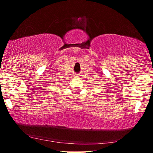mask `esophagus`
I'll list each match as a JSON object with an SVG mask.
<instances>
[{
	"instance_id": "1",
	"label": "esophagus",
	"mask_w": 153,
	"mask_h": 153,
	"mask_svg": "<svg viewBox=\"0 0 153 153\" xmlns=\"http://www.w3.org/2000/svg\"><path fill=\"white\" fill-rule=\"evenodd\" d=\"M76 77H77V76H76Z\"/></svg>"
}]
</instances>
